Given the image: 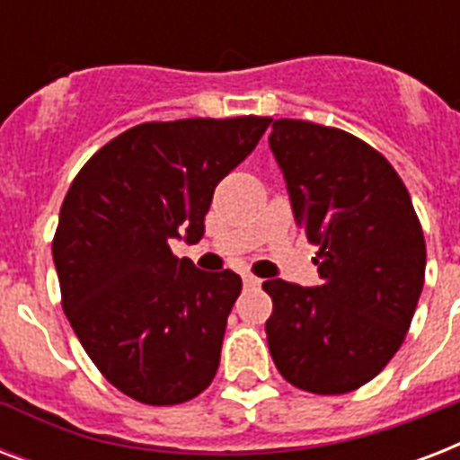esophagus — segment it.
Returning <instances> with one entry per match:
<instances>
[{"instance_id": "34e87169", "label": "esophagus", "mask_w": 460, "mask_h": 460, "mask_svg": "<svg viewBox=\"0 0 460 460\" xmlns=\"http://www.w3.org/2000/svg\"><path fill=\"white\" fill-rule=\"evenodd\" d=\"M260 284H262V281H260L255 274H243V287L252 288V287H260Z\"/></svg>"}]
</instances>
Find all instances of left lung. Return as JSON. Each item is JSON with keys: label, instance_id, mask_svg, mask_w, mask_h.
<instances>
[{"label": "left lung", "instance_id": "8db88e82", "mask_svg": "<svg viewBox=\"0 0 460 460\" xmlns=\"http://www.w3.org/2000/svg\"><path fill=\"white\" fill-rule=\"evenodd\" d=\"M270 147L287 179L296 222L317 245L322 284H262L272 296L270 353L303 392H356L406 339L425 284V236L389 159L334 126L277 119Z\"/></svg>", "mask_w": 460, "mask_h": 460}]
</instances>
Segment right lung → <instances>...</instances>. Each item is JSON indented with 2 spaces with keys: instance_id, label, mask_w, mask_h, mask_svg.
Listing matches in <instances>:
<instances>
[{
  "instance_id": "obj_1",
  "label": "right lung",
  "mask_w": 460,
  "mask_h": 460,
  "mask_svg": "<svg viewBox=\"0 0 460 460\" xmlns=\"http://www.w3.org/2000/svg\"><path fill=\"white\" fill-rule=\"evenodd\" d=\"M270 117L147 121L75 173L52 255L78 341L119 392L176 406L212 385L241 294L231 270L202 272L169 248L205 234L217 183L255 150Z\"/></svg>"
}]
</instances>
